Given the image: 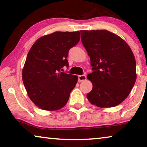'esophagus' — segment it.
<instances>
[{
	"instance_id": "1",
	"label": "esophagus",
	"mask_w": 147,
	"mask_h": 147,
	"mask_svg": "<svg viewBox=\"0 0 147 147\" xmlns=\"http://www.w3.org/2000/svg\"><path fill=\"white\" fill-rule=\"evenodd\" d=\"M86 79H87L86 76L84 75V74H83V75H79L78 76V82H80L86 80Z\"/></svg>"
}]
</instances>
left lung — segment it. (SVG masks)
Wrapping results in <instances>:
<instances>
[{
    "instance_id": "left-lung-1",
    "label": "left lung",
    "mask_w": 147,
    "mask_h": 147,
    "mask_svg": "<svg viewBox=\"0 0 147 147\" xmlns=\"http://www.w3.org/2000/svg\"><path fill=\"white\" fill-rule=\"evenodd\" d=\"M80 33L93 67V72L88 75L93 89L87 98L100 108L119 105L128 96L137 78L136 59L130 47L121 37L106 30Z\"/></svg>"
}]
</instances>
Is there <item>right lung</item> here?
I'll return each instance as SVG.
<instances>
[{"instance_id": "right-lung-1", "label": "right lung", "mask_w": 147, "mask_h": 147, "mask_svg": "<svg viewBox=\"0 0 147 147\" xmlns=\"http://www.w3.org/2000/svg\"><path fill=\"white\" fill-rule=\"evenodd\" d=\"M80 39L77 32H55L37 39L24 63L22 78L30 100L43 110L55 111L67 102L78 76L60 71L68 67L69 49Z\"/></svg>"}]
</instances>
